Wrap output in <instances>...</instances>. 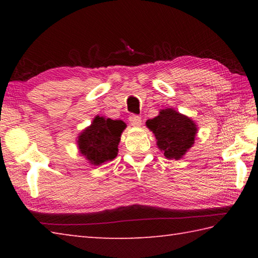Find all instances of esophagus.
I'll list each match as a JSON object with an SVG mask.
<instances>
[{
    "label": "esophagus",
    "mask_w": 258,
    "mask_h": 258,
    "mask_svg": "<svg viewBox=\"0 0 258 258\" xmlns=\"http://www.w3.org/2000/svg\"><path fill=\"white\" fill-rule=\"evenodd\" d=\"M128 120H130V123H131V125L133 126V127H139L140 125H141V117L140 116H138V115H131L130 117H128Z\"/></svg>",
    "instance_id": "esophagus-1"
}]
</instances>
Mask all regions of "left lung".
Segmentation results:
<instances>
[{
  "mask_svg": "<svg viewBox=\"0 0 258 258\" xmlns=\"http://www.w3.org/2000/svg\"><path fill=\"white\" fill-rule=\"evenodd\" d=\"M154 133L157 147L167 159L178 160L195 145L197 124L173 108L161 109L158 116L146 121Z\"/></svg>",
  "mask_w": 258,
  "mask_h": 258,
  "instance_id": "obj_1",
  "label": "left lung"
}]
</instances>
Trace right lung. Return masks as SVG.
Masks as SVG:
<instances>
[{
    "instance_id": "1",
    "label": "right lung",
    "mask_w": 258,
    "mask_h": 258,
    "mask_svg": "<svg viewBox=\"0 0 258 258\" xmlns=\"http://www.w3.org/2000/svg\"><path fill=\"white\" fill-rule=\"evenodd\" d=\"M125 128L126 124L123 120L95 116L91 125L78 134L76 142L80 154L93 166L115 159Z\"/></svg>"
}]
</instances>
